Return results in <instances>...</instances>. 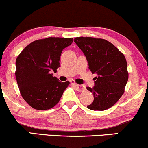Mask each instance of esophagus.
Wrapping results in <instances>:
<instances>
[{"instance_id":"34e87169","label":"esophagus","mask_w":148,"mask_h":148,"mask_svg":"<svg viewBox=\"0 0 148 148\" xmlns=\"http://www.w3.org/2000/svg\"><path fill=\"white\" fill-rule=\"evenodd\" d=\"M73 85L74 87L76 88V89L79 92H83V91H84L86 89L85 86L82 85V84H76V83H73Z\"/></svg>"}]
</instances>
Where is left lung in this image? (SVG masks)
<instances>
[{
	"label": "left lung",
	"mask_w": 148,
	"mask_h": 148,
	"mask_svg": "<svg viewBox=\"0 0 148 148\" xmlns=\"http://www.w3.org/2000/svg\"><path fill=\"white\" fill-rule=\"evenodd\" d=\"M74 42L85 55L94 77V87H87L94 95L87 108L105 110L114 106L124 92L129 73L125 56L114 45L101 38L77 37Z\"/></svg>",
	"instance_id": "8db88e82"
}]
</instances>
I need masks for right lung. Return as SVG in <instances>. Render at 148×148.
<instances>
[{"instance_id": "1", "label": "right lung", "mask_w": 148, "mask_h": 148, "mask_svg": "<svg viewBox=\"0 0 148 148\" xmlns=\"http://www.w3.org/2000/svg\"><path fill=\"white\" fill-rule=\"evenodd\" d=\"M73 38L49 37L30 43L16 59L15 76L20 94L33 108L46 110L59 103L69 81L52 76L60 67V56Z\"/></svg>"}]
</instances>
